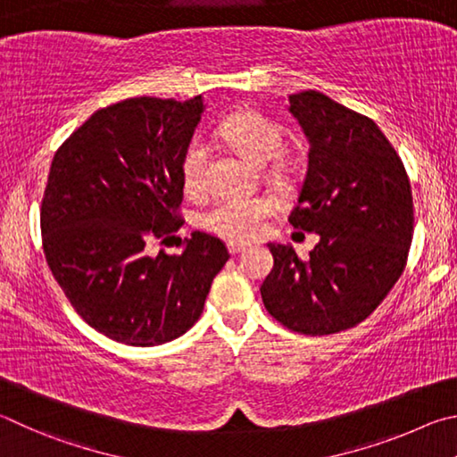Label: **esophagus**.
<instances>
[{"label": "esophagus", "mask_w": 457, "mask_h": 457, "mask_svg": "<svg viewBox=\"0 0 457 457\" xmlns=\"http://www.w3.org/2000/svg\"><path fill=\"white\" fill-rule=\"evenodd\" d=\"M246 249L245 245H241V243H228V253L230 254H238V253H243Z\"/></svg>", "instance_id": "1"}]
</instances>
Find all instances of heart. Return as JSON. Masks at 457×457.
Here are the masks:
<instances>
[{
  "instance_id": "b5f03b06",
  "label": "heart",
  "mask_w": 457,
  "mask_h": 457,
  "mask_svg": "<svg viewBox=\"0 0 457 457\" xmlns=\"http://www.w3.org/2000/svg\"><path fill=\"white\" fill-rule=\"evenodd\" d=\"M220 138L253 160L267 164L283 150V130L273 120L253 110H243L224 118L216 128ZM208 146L203 138H192L180 160L182 187L188 195H200L206 188ZM275 211L267 196H222L200 212L198 224L233 243H251L265 230V220Z\"/></svg>"
}]
</instances>
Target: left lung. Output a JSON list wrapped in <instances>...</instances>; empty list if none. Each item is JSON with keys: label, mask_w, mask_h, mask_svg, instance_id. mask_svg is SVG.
Returning a JSON list of instances; mask_svg holds the SVG:
<instances>
[{"label": "left lung", "mask_w": 457, "mask_h": 457, "mask_svg": "<svg viewBox=\"0 0 457 457\" xmlns=\"http://www.w3.org/2000/svg\"><path fill=\"white\" fill-rule=\"evenodd\" d=\"M289 112L309 140L295 228L317 233L309 259L269 243L275 265L261 297L287 329L331 335L365 321L394 289L413 238V198L402 158L371 118L307 90Z\"/></svg>", "instance_id": "1"}]
</instances>
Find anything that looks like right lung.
<instances>
[{"label": "right lung", "instance_id": "obj_1", "mask_svg": "<svg viewBox=\"0 0 457 457\" xmlns=\"http://www.w3.org/2000/svg\"><path fill=\"white\" fill-rule=\"evenodd\" d=\"M203 110L200 96L128 98L94 112L52 160L39 211L47 267L76 313L126 345L187 333L230 257L200 230L182 254L148 251L182 227L180 160Z\"/></svg>", "mask_w": 457, "mask_h": 457}]
</instances>
